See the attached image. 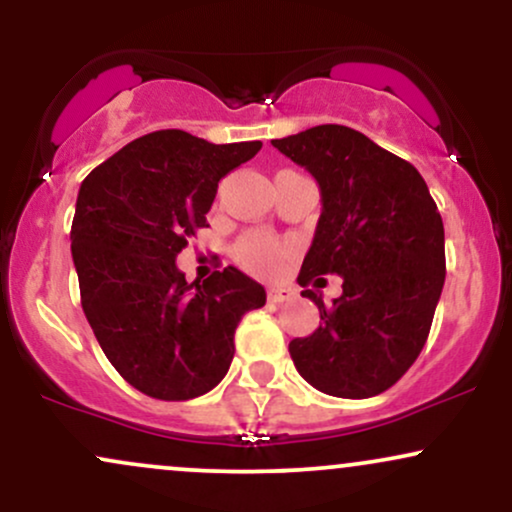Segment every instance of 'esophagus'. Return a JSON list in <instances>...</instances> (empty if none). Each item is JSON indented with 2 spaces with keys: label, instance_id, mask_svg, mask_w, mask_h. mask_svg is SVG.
<instances>
[{
  "label": "esophagus",
  "instance_id": "1",
  "mask_svg": "<svg viewBox=\"0 0 512 512\" xmlns=\"http://www.w3.org/2000/svg\"><path fill=\"white\" fill-rule=\"evenodd\" d=\"M267 298H269V303H286L293 298V291L291 289H269Z\"/></svg>",
  "mask_w": 512,
  "mask_h": 512
}]
</instances>
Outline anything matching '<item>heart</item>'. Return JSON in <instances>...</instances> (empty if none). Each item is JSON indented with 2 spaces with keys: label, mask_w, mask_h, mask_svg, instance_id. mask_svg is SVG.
I'll return each mask as SVG.
<instances>
[{
  "label": "heart",
  "mask_w": 512,
  "mask_h": 512,
  "mask_svg": "<svg viewBox=\"0 0 512 512\" xmlns=\"http://www.w3.org/2000/svg\"><path fill=\"white\" fill-rule=\"evenodd\" d=\"M236 257L245 269L255 274H272L289 257V248L267 233H248L238 240Z\"/></svg>",
  "instance_id": "obj_1"
}]
</instances>
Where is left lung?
<instances>
[{
    "mask_svg": "<svg viewBox=\"0 0 512 512\" xmlns=\"http://www.w3.org/2000/svg\"><path fill=\"white\" fill-rule=\"evenodd\" d=\"M272 144L320 185L322 214L298 284L322 274L344 279L332 305L303 291L322 322L289 344L296 370L325 395H380L421 354L443 291L436 202L409 161L351 127L317 125Z\"/></svg>",
    "mask_w": 512,
    "mask_h": 512,
    "instance_id": "left-lung-1",
    "label": "left lung"
}]
</instances>
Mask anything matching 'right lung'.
Listing matches in <instances>:
<instances>
[{"label":"right lung","instance_id":"add662e5","mask_svg":"<svg viewBox=\"0 0 512 512\" xmlns=\"http://www.w3.org/2000/svg\"><path fill=\"white\" fill-rule=\"evenodd\" d=\"M260 149L158 129L81 182L72 223L81 308L108 361L144 395L182 402L219 385L240 317L267 301L236 267L187 284L175 264L207 226L219 180Z\"/></svg>","mask_w":512,"mask_h":512}]
</instances>
